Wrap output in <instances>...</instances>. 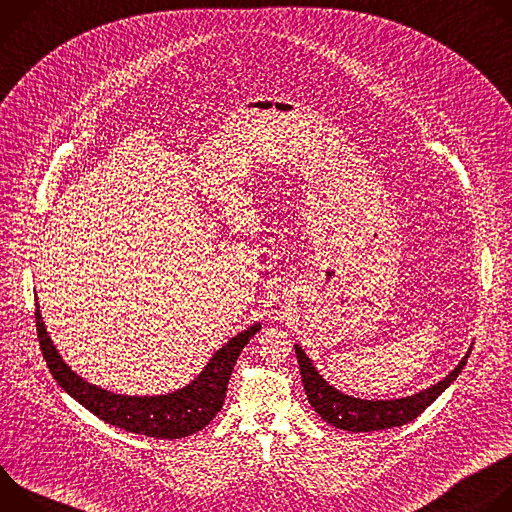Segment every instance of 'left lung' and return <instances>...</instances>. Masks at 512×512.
I'll return each mask as SVG.
<instances>
[{
  "label": "left lung",
  "instance_id": "8db88e82",
  "mask_svg": "<svg viewBox=\"0 0 512 512\" xmlns=\"http://www.w3.org/2000/svg\"><path fill=\"white\" fill-rule=\"evenodd\" d=\"M472 348H468L466 356L458 362V367L440 383H435L411 397L401 399H358L350 397L336 387H332L314 367L304 348L296 344V354L300 362L302 383L314 411L330 425L344 431H379L389 427H399L413 421L419 413H423L437 397H440L462 373L464 364L470 356Z\"/></svg>",
  "mask_w": 512,
  "mask_h": 512
}]
</instances>
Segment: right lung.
<instances>
[{
	"mask_svg": "<svg viewBox=\"0 0 512 512\" xmlns=\"http://www.w3.org/2000/svg\"><path fill=\"white\" fill-rule=\"evenodd\" d=\"M36 330L52 377L72 399H77L105 423L125 431L158 437V440H180V437H188L204 429L221 411L235 362L245 344L261 330V324L249 326L218 348L192 383L178 391L152 397L111 393L72 371L48 336L38 304Z\"/></svg>",
	"mask_w": 512,
	"mask_h": 512,
	"instance_id": "obj_1",
	"label": "right lung"
}]
</instances>
